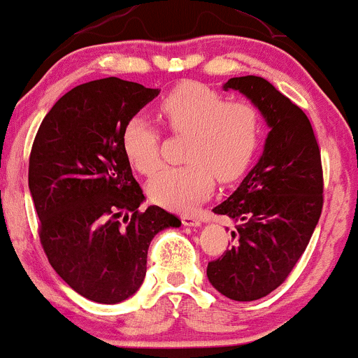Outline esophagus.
Wrapping results in <instances>:
<instances>
[{
  "label": "esophagus",
  "instance_id": "1",
  "mask_svg": "<svg viewBox=\"0 0 358 358\" xmlns=\"http://www.w3.org/2000/svg\"><path fill=\"white\" fill-rule=\"evenodd\" d=\"M182 223L185 224V227H194V228H197V227H201L202 221L199 220L197 216H192V214H183V216H182Z\"/></svg>",
  "mask_w": 358,
  "mask_h": 358
}]
</instances>
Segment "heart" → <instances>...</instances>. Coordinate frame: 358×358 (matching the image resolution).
<instances>
[{"label": "heart", "instance_id": "heart-1", "mask_svg": "<svg viewBox=\"0 0 358 358\" xmlns=\"http://www.w3.org/2000/svg\"><path fill=\"white\" fill-rule=\"evenodd\" d=\"M175 134H189L185 166L164 168L149 182V197L171 210H190L214 187V176L238 180L254 161L262 135V120L248 101H227L223 94L185 82L169 90L159 104ZM122 148L131 168L152 175L161 166V135L145 116H131L122 131Z\"/></svg>", "mask_w": 358, "mask_h": 358}]
</instances>
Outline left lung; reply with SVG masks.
I'll return each instance as SVG.
<instances>
[{
  "mask_svg": "<svg viewBox=\"0 0 358 358\" xmlns=\"http://www.w3.org/2000/svg\"><path fill=\"white\" fill-rule=\"evenodd\" d=\"M269 127L264 150L240 187L213 210L231 217L235 245L208 264L221 295L252 302L269 295L302 257L322 210L321 150L307 115L266 78H229Z\"/></svg>",
  "mask_w": 358,
  "mask_h": 358,
  "instance_id": "left-lung-1",
  "label": "left lung"
}]
</instances>
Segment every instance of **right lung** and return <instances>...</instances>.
<instances>
[{
  "instance_id": "right-lung-1",
  "label": "right lung",
  "mask_w": 358,
  "mask_h": 358,
  "mask_svg": "<svg viewBox=\"0 0 358 358\" xmlns=\"http://www.w3.org/2000/svg\"><path fill=\"white\" fill-rule=\"evenodd\" d=\"M159 94L108 77L77 85L44 116L29 159V190L52 269L97 303L141 288L150 240L182 221L145 201L122 148L131 116Z\"/></svg>"
}]
</instances>
